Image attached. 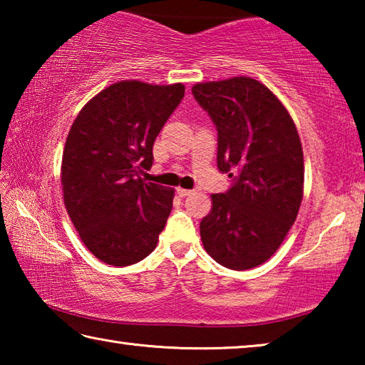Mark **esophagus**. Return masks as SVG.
<instances>
[{"instance_id":"34e87169","label":"esophagus","mask_w":365,"mask_h":365,"mask_svg":"<svg viewBox=\"0 0 365 365\" xmlns=\"http://www.w3.org/2000/svg\"><path fill=\"white\" fill-rule=\"evenodd\" d=\"M191 193H193V190H185V188H177V195L180 197H185V196H190Z\"/></svg>"}]
</instances>
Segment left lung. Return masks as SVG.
<instances>
[{
	"mask_svg": "<svg viewBox=\"0 0 365 365\" xmlns=\"http://www.w3.org/2000/svg\"><path fill=\"white\" fill-rule=\"evenodd\" d=\"M191 93L217 128V168L233 182L211 196L200 224L202 246L227 269L257 267L279 250L299 211L298 130L279 98L251 77L196 83Z\"/></svg>",
	"mask_w": 365,
	"mask_h": 365,
	"instance_id": "8db88e82",
	"label": "left lung"
}]
</instances>
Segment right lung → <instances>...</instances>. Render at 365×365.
<instances>
[{"mask_svg":"<svg viewBox=\"0 0 365 365\" xmlns=\"http://www.w3.org/2000/svg\"><path fill=\"white\" fill-rule=\"evenodd\" d=\"M182 83L122 80L85 104L67 135L61 183L83 245L100 261L123 267L156 248L174 190L145 182L154 140L180 104Z\"/></svg>","mask_w":365,"mask_h":365,"instance_id":"1","label":"right lung"}]
</instances>
